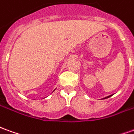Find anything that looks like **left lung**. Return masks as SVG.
I'll use <instances>...</instances> for the list:
<instances>
[{
    "label": "left lung",
    "instance_id": "left-lung-1",
    "mask_svg": "<svg viewBox=\"0 0 134 134\" xmlns=\"http://www.w3.org/2000/svg\"><path fill=\"white\" fill-rule=\"evenodd\" d=\"M111 95H109V96H108V97H105V98H109V97H111Z\"/></svg>",
    "mask_w": 134,
    "mask_h": 134
}]
</instances>
